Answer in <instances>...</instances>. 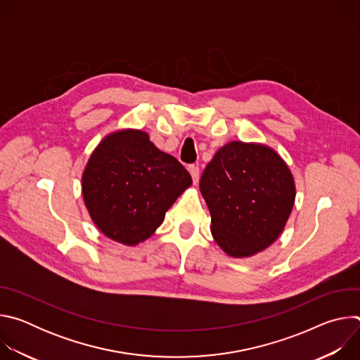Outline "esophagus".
<instances>
[{
  "mask_svg": "<svg viewBox=\"0 0 360 360\" xmlns=\"http://www.w3.org/2000/svg\"><path fill=\"white\" fill-rule=\"evenodd\" d=\"M188 171H189V174L192 176L193 184H198V181H199V168H198V165H189Z\"/></svg>",
  "mask_w": 360,
  "mask_h": 360,
  "instance_id": "esophagus-1",
  "label": "esophagus"
}]
</instances>
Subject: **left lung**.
<instances>
[{
  "instance_id": "left-lung-1",
  "label": "left lung",
  "mask_w": 360,
  "mask_h": 360,
  "mask_svg": "<svg viewBox=\"0 0 360 360\" xmlns=\"http://www.w3.org/2000/svg\"><path fill=\"white\" fill-rule=\"evenodd\" d=\"M200 193L211 212V232L232 258L271 246L292 212L295 179L279 153L264 143L232 141L205 168Z\"/></svg>"
}]
</instances>
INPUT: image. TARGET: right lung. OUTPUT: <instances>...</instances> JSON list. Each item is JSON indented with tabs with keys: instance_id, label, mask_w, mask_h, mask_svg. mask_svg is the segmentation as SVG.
<instances>
[{
	"instance_id": "add662e5",
	"label": "right lung",
	"mask_w": 360,
	"mask_h": 360,
	"mask_svg": "<svg viewBox=\"0 0 360 360\" xmlns=\"http://www.w3.org/2000/svg\"><path fill=\"white\" fill-rule=\"evenodd\" d=\"M192 185L189 172L141 129L102 139L82 174L85 207L96 228L127 246L146 240Z\"/></svg>"
}]
</instances>
